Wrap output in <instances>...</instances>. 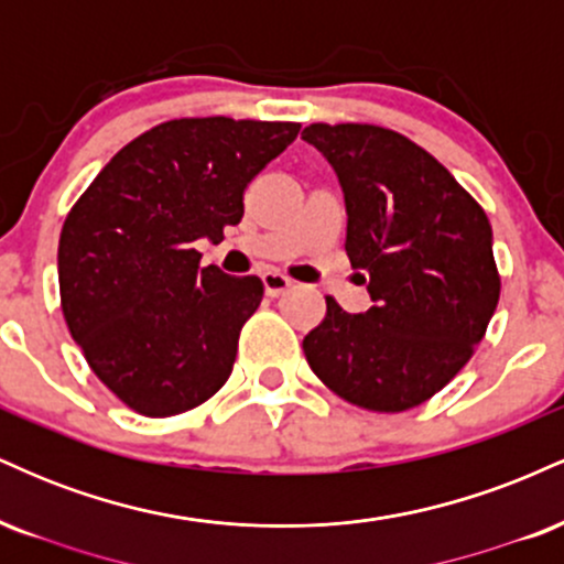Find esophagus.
Wrapping results in <instances>:
<instances>
[{"label": "esophagus", "mask_w": 564, "mask_h": 564, "mask_svg": "<svg viewBox=\"0 0 564 564\" xmlns=\"http://www.w3.org/2000/svg\"><path fill=\"white\" fill-rule=\"evenodd\" d=\"M262 283H264V291H268V296H281L294 286V281H291L289 275L278 273V270H268V273L262 275Z\"/></svg>", "instance_id": "1"}]
</instances>
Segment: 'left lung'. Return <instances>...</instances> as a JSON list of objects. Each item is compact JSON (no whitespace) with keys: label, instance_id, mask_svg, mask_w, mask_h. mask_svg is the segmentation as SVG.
<instances>
[{"label":"left lung","instance_id":"obj_1","mask_svg":"<svg viewBox=\"0 0 564 564\" xmlns=\"http://www.w3.org/2000/svg\"><path fill=\"white\" fill-rule=\"evenodd\" d=\"M302 138L345 191V251L366 270L373 307L326 315L302 349L347 403L400 413L469 364L494 318L501 275L488 215L422 145L377 124H310Z\"/></svg>","mask_w":564,"mask_h":564}]
</instances>
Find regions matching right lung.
Returning <instances> with one entry per match:
<instances>
[{
  "label": "right lung",
  "mask_w": 564,
  "mask_h": 564,
  "mask_svg": "<svg viewBox=\"0 0 564 564\" xmlns=\"http://www.w3.org/2000/svg\"><path fill=\"white\" fill-rule=\"evenodd\" d=\"M296 134V121H164L70 206L57 246L63 318L95 377L134 413H185L228 381L264 286L198 268L193 243H219L241 223L246 187Z\"/></svg>",
  "instance_id": "1"
}]
</instances>
